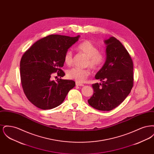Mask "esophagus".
<instances>
[{
	"label": "esophagus",
	"mask_w": 154,
	"mask_h": 154,
	"mask_svg": "<svg viewBox=\"0 0 154 154\" xmlns=\"http://www.w3.org/2000/svg\"><path fill=\"white\" fill-rule=\"evenodd\" d=\"M75 85H76V86H79V87H83V86L84 85V84H80V83H78V82H76V83H75Z\"/></svg>",
	"instance_id": "34e87169"
}]
</instances>
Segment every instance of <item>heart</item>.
Segmentation results:
<instances>
[{"instance_id":"b5f03b06","label":"heart","mask_w":154,"mask_h":154,"mask_svg":"<svg viewBox=\"0 0 154 154\" xmlns=\"http://www.w3.org/2000/svg\"><path fill=\"white\" fill-rule=\"evenodd\" d=\"M77 50L87 57L86 66L92 69H97L104 61V55L102 52L98 51L95 45L89 40H85L78 45ZM64 62L67 66H71L73 63V54L70 50H67L64 55ZM90 74L88 69L72 68L67 72L68 79L75 81L78 83L85 82Z\"/></svg>"}]
</instances>
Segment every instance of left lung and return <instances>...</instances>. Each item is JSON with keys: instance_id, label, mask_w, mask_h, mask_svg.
<instances>
[{"instance_id": "left-lung-1", "label": "left lung", "mask_w": 154, "mask_h": 154, "mask_svg": "<svg viewBox=\"0 0 154 154\" xmlns=\"http://www.w3.org/2000/svg\"><path fill=\"white\" fill-rule=\"evenodd\" d=\"M106 60L95 79L102 83L92 85L94 92L89 104L97 110L110 111L122 102L133 86L132 58L122 43L114 37L104 40Z\"/></svg>"}]
</instances>
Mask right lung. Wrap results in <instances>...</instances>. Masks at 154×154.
<instances>
[{"label":"right lung","instance_id":"1","mask_svg":"<svg viewBox=\"0 0 154 154\" xmlns=\"http://www.w3.org/2000/svg\"><path fill=\"white\" fill-rule=\"evenodd\" d=\"M80 36L51 35L37 41L25 52L20 62V76L24 94L33 104L42 110L52 109L63 102L73 80H52L54 73L60 78L65 74L61 69L64 55Z\"/></svg>","mask_w":154,"mask_h":154}]
</instances>
